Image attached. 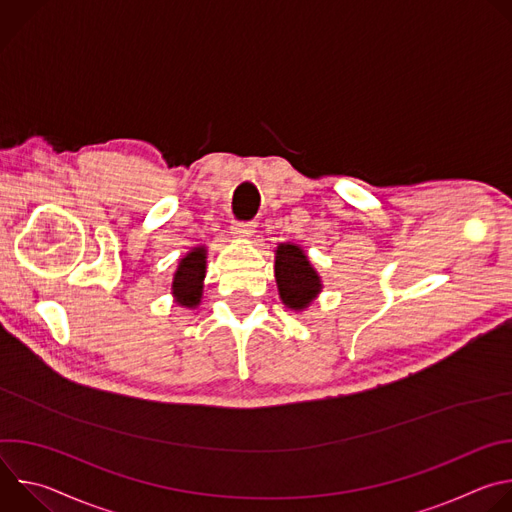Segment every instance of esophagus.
Masks as SVG:
<instances>
[{
    "label": "esophagus",
    "instance_id": "esophagus-1",
    "mask_svg": "<svg viewBox=\"0 0 512 512\" xmlns=\"http://www.w3.org/2000/svg\"><path fill=\"white\" fill-rule=\"evenodd\" d=\"M255 221H235L233 223V233L237 235V237H243V239H247V237H251L253 233H255Z\"/></svg>",
    "mask_w": 512,
    "mask_h": 512
}]
</instances>
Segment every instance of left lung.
<instances>
[{"label": "left lung", "mask_w": 512, "mask_h": 512, "mask_svg": "<svg viewBox=\"0 0 512 512\" xmlns=\"http://www.w3.org/2000/svg\"><path fill=\"white\" fill-rule=\"evenodd\" d=\"M275 279L281 302L291 310H304L322 287L306 253L296 245L277 247Z\"/></svg>", "instance_id": "left-lung-1"}]
</instances>
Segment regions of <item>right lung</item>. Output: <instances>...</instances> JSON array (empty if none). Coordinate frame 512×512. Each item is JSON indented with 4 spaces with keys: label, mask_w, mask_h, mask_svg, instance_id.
Segmentation results:
<instances>
[{
    "label": "right lung",
    "mask_w": 512,
    "mask_h": 512,
    "mask_svg": "<svg viewBox=\"0 0 512 512\" xmlns=\"http://www.w3.org/2000/svg\"><path fill=\"white\" fill-rule=\"evenodd\" d=\"M206 273V251L202 247L188 253L174 275L172 291L176 294L178 304L186 308H194L202 298V279Z\"/></svg>",
    "instance_id": "add662e5"
}]
</instances>
